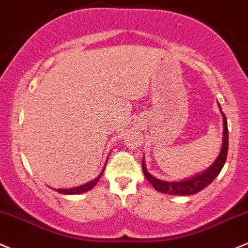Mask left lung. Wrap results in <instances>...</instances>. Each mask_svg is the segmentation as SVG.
<instances>
[{"label":"left lung","mask_w":248,"mask_h":248,"mask_svg":"<svg viewBox=\"0 0 248 248\" xmlns=\"http://www.w3.org/2000/svg\"><path fill=\"white\" fill-rule=\"evenodd\" d=\"M220 107V104H218ZM221 110V107H220ZM223 117V133H222V145H221V151L218 153L217 158L215 161L205 169L204 171L196 173L195 176L189 177V178L182 179V181L177 182H169L159 179L157 177L152 176L150 172L146 169L145 157L142 158V171L148 182L152 184L153 187L159 192L169 195H174V196H189V195H195L207 187L210 183L218 176L221 170H222L223 165L226 163V158H227L228 153V127H227V119H226L225 114L221 110Z\"/></svg>","instance_id":"left-lung-1"}]
</instances>
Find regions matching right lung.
Listing matches in <instances>:
<instances>
[{
	"mask_svg": "<svg viewBox=\"0 0 248 248\" xmlns=\"http://www.w3.org/2000/svg\"><path fill=\"white\" fill-rule=\"evenodd\" d=\"M106 165H107V164H106ZM103 171H104V168H103L102 172H101V173L98 174V176L96 177L95 179H93V181H90V182H88V183L83 184V186H76V187H69V189H54V187H53V190H56V191H58L59 194H62V195H79V194H83V192H87V191H89V190L93 189V187L95 186L96 184H97V182L100 181L101 176H102Z\"/></svg>",
	"mask_w": 248,
	"mask_h": 248,
	"instance_id": "right-lung-1",
	"label": "right lung"
}]
</instances>
